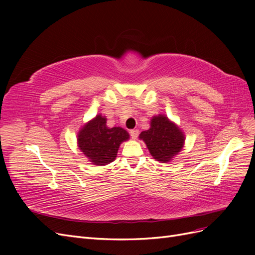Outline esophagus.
Returning <instances> with one entry per match:
<instances>
[{"label": "esophagus", "instance_id": "obj_1", "mask_svg": "<svg viewBox=\"0 0 255 255\" xmlns=\"http://www.w3.org/2000/svg\"><path fill=\"white\" fill-rule=\"evenodd\" d=\"M129 134H130V137L133 138V139H136V138L138 137V134H139V132H138V129H130L129 130Z\"/></svg>", "mask_w": 255, "mask_h": 255}]
</instances>
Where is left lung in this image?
Returning a JSON list of instances; mask_svg holds the SVG:
<instances>
[{
    "mask_svg": "<svg viewBox=\"0 0 255 255\" xmlns=\"http://www.w3.org/2000/svg\"><path fill=\"white\" fill-rule=\"evenodd\" d=\"M153 158L169 163L181 152L185 144V134L179 126L165 115L153 116L150 128L139 135Z\"/></svg>",
    "mask_w": 255,
    "mask_h": 255,
    "instance_id": "left-lung-1",
    "label": "left lung"
}]
</instances>
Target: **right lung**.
Here are the masks:
<instances>
[{
    "mask_svg": "<svg viewBox=\"0 0 255 255\" xmlns=\"http://www.w3.org/2000/svg\"><path fill=\"white\" fill-rule=\"evenodd\" d=\"M106 117L98 114L81 128L78 133V146L90 164L105 166L117 157L119 146L129 139L128 130L120 127L109 128Z\"/></svg>",
    "mask_w": 255,
    "mask_h": 255,
    "instance_id": "add662e5",
    "label": "right lung"
}]
</instances>
